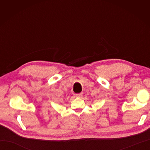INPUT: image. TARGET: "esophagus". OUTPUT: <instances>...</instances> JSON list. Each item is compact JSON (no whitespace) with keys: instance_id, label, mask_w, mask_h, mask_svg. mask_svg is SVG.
I'll return each instance as SVG.
<instances>
[{"instance_id":"obj_1","label":"esophagus","mask_w":150,"mask_h":150,"mask_svg":"<svg viewBox=\"0 0 150 150\" xmlns=\"http://www.w3.org/2000/svg\"><path fill=\"white\" fill-rule=\"evenodd\" d=\"M82 95H83V93H77V94H76V97H82Z\"/></svg>"}]
</instances>
